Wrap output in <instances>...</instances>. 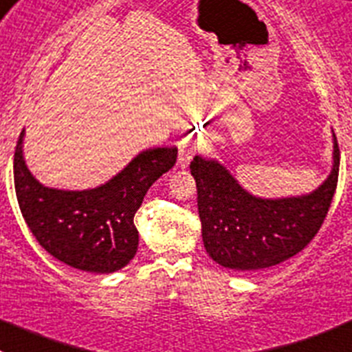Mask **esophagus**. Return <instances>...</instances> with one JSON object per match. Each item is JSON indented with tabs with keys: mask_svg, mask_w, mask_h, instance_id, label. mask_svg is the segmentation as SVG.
I'll list each match as a JSON object with an SVG mask.
<instances>
[{
	"mask_svg": "<svg viewBox=\"0 0 352 352\" xmlns=\"http://www.w3.org/2000/svg\"><path fill=\"white\" fill-rule=\"evenodd\" d=\"M198 151H199V145L195 138L192 137L182 138V140L179 142V164L180 166H182V168L184 166H188V163L192 160V156H195Z\"/></svg>",
	"mask_w": 352,
	"mask_h": 352,
	"instance_id": "1",
	"label": "esophagus"
}]
</instances>
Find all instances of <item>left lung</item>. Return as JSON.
<instances>
[{"label":"left lung","mask_w":352,"mask_h":352,"mask_svg":"<svg viewBox=\"0 0 352 352\" xmlns=\"http://www.w3.org/2000/svg\"><path fill=\"white\" fill-rule=\"evenodd\" d=\"M333 168L314 192L263 199L243 191L217 161L196 156L189 168L198 189L201 236L215 263L258 272L298 254L318 235L338 182L340 148L333 135Z\"/></svg>","instance_id":"8db88e82"}]
</instances>
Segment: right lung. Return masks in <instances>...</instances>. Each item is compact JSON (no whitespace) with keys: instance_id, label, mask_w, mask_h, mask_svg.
Instances as JSON below:
<instances>
[{"instance_id":"right-lung-1","label":"right lung","mask_w":352,"mask_h":352,"mask_svg":"<svg viewBox=\"0 0 352 352\" xmlns=\"http://www.w3.org/2000/svg\"><path fill=\"white\" fill-rule=\"evenodd\" d=\"M15 145L14 180L19 208L38 243L59 261L93 274L126 267L138 249L135 214L148 188L177 163L175 147L148 148L119 175L89 191H61L38 182Z\"/></svg>"}]
</instances>
